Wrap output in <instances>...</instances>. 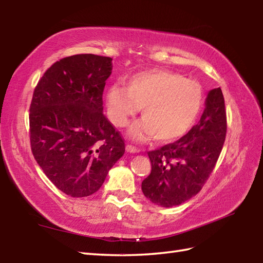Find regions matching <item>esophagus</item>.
<instances>
[{
	"label": "esophagus",
	"instance_id": "esophagus-1",
	"mask_svg": "<svg viewBox=\"0 0 263 263\" xmlns=\"http://www.w3.org/2000/svg\"><path fill=\"white\" fill-rule=\"evenodd\" d=\"M126 152H128V153H138L139 149L136 148L135 146H132V144H127V146H126Z\"/></svg>",
	"mask_w": 263,
	"mask_h": 263
}]
</instances>
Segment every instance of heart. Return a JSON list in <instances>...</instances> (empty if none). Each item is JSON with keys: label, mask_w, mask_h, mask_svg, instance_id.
I'll return each instance as SVG.
<instances>
[{"label": "heart", "mask_w": 263, "mask_h": 263, "mask_svg": "<svg viewBox=\"0 0 263 263\" xmlns=\"http://www.w3.org/2000/svg\"><path fill=\"white\" fill-rule=\"evenodd\" d=\"M108 116L123 127L142 108L143 120L130 130L137 139L160 143L174 142L185 136L197 120L203 103L199 82L168 70L137 72L123 83L111 85L107 93Z\"/></svg>", "instance_id": "obj_1"}]
</instances>
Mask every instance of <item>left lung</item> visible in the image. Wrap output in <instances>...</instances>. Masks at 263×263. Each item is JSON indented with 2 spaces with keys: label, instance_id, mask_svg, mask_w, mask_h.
I'll list each match as a JSON object with an SVG mask.
<instances>
[{
  "label": "left lung",
  "instance_id": "obj_1",
  "mask_svg": "<svg viewBox=\"0 0 263 263\" xmlns=\"http://www.w3.org/2000/svg\"><path fill=\"white\" fill-rule=\"evenodd\" d=\"M226 131L225 100L216 88L208 93L198 124L175 142L148 152L152 172L141 184L146 198L168 208L199 193L219 158Z\"/></svg>",
  "mask_w": 263,
  "mask_h": 263
}]
</instances>
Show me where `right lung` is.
Here are the masks:
<instances>
[{
    "instance_id": "obj_1",
    "label": "right lung",
    "mask_w": 263,
    "mask_h": 263,
    "mask_svg": "<svg viewBox=\"0 0 263 263\" xmlns=\"http://www.w3.org/2000/svg\"><path fill=\"white\" fill-rule=\"evenodd\" d=\"M111 59L78 54L57 61L33 90L29 138L33 157L55 186L73 198L97 192L125 152L103 114Z\"/></svg>"
}]
</instances>
